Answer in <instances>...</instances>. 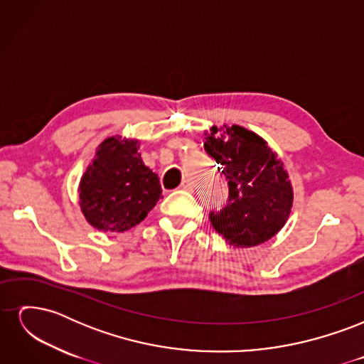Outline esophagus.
<instances>
[{
    "mask_svg": "<svg viewBox=\"0 0 364 364\" xmlns=\"http://www.w3.org/2000/svg\"><path fill=\"white\" fill-rule=\"evenodd\" d=\"M181 190H183V191H188V193H193V183L190 182V181H183L182 183H181V186H179Z\"/></svg>",
    "mask_w": 364,
    "mask_h": 364,
    "instance_id": "obj_1",
    "label": "esophagus"
}]
</instances>
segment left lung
Here are the masks:
<instances>
[{
    "mask_svg": "<svg viewBox=\"0 0 364 364\" xmlns=\"http://www.w3.org/2000/svg\"><path fill=\"white\" fill-rule=\"evenodd\" d=\"M222 130V129H220ZM215 126L205 136V151L222 167L229 186L228 202L209 211V220L229 245L250 247L264 243L287 222L293 190L287 171L267 142L253 132Z\"/></svg>",
    "mask_w": 364,
    "mask_h": 364,
    "instance_id": "8db88e82",
    "label": "left lung"
}]
</instances>
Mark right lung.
<instances>
[{
  "label": "right lung",
  "instance_id": "add662e5",
  "mask_svg": "<svg viewBox=\"0 0 364 364\" xmlns=\"http://www.w3.org/2000/svg\"><path fill=\"white\" fill-rule=\"evenodd\" d=\"M138 150V141L107 138L82 176V213L98 230H129L162 197L158 174L147 167Z\"/></svg>",
  "mask_w": 364,
  "mask_h": 364
}]
</instances>
